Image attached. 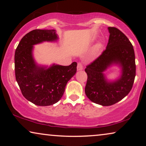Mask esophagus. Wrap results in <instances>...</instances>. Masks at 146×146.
Returning <instances> with one entry per match:
<instances>
[{"label":"esophagus","instance_id":"esophagus-1","mask_svg":"<svg viewBox=\"0 0 146 146\" xmlns=\"http://www.w3.org/2000/svg\"><path fill=\"white\" fill-rule=\"evenodd\" d=\"M83 69V65L82 64L81 62H79L78 63V66H77V70H82Z\"/></svg>","mask_w":146,"mask_h":146}]
</instances>
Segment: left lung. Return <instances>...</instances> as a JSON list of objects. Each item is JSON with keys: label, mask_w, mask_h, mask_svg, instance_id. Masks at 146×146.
<instances>
[{"label": "left lung", "mask_w": 146, "mask_h": 146, "mask_svg": "<svg viewBox=\"0 0 146 146\" xmlns=\"http://www.w3.org/2000/svg\"><path fill=\"white\" fill-rule=\"evenodd\" d=\"M110 36L106 49L86 66L88 79L85 93L92 102L108 106L118 102L132 88L135 76V54L126 36L115 27H108ZM113 64L118 65L122 74L110 82L103 72Z\"/></svg>", "instance_id": "obj_1"}]
</instances>
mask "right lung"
<instances>
[{"mask_svg":"<svg viewBox=\"0 0 146 146\" xmlns=\"http://www.w3.org/2000/svg\"><path fill=\"white\" fill-rule=\"evenodd\" d=\"M58 38L55 30H33L21 39L15 51V76L21 92L26 99L40 106L58 102L67 82L76 72V62L69 66L54 64L49 68L35 62L33 46L45 41H56Z\"/></svg>","mask_w":146,"mask_h":146,"instance_id":"add662e5","label":"right lung"}]
</instances>
